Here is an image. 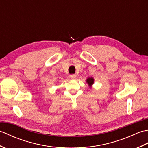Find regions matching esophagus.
Wrapping results in <instances>:
<instances>
[{
	"label": "esophagus",
	"instance_id": "1",
	"mask_svg": "<svg viewBox=\"0 0 148 148\" xmlns=\"http://www.w3.org/2000/svg\"><path fill=\"white\" fill-rule=\"evenodd\" d=\"M70 77L71 78V79H76V74H71V75H70Z\"/></svg>",
	"mask_w": 148,
	"mask_h": 148
}]
</instances>
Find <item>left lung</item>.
<instances>
[{
	"mask_svg": "<svg viewBox=\"0 0 148 148\" xmlns=\"http://www.w3.org/2000/svg\"><path fill=\"white\" fill-rule=\"evenodd\" d=\"M86 83H88V86L91 87L94 83V79L93 77H88L86 79Z\"/></svg>",
	"mask_w": 148,
	"mask_h": 148,
	"instance_id": "8db88e82",
	"label": "left lung"
}]
</instances>
